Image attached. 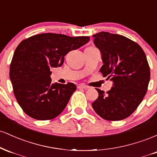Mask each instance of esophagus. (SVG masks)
Instances as JSON below:
<instances>
[{"mask_svg": "<svg viewBox=\"0 0 157 157\" xmlns=\"http://www.w3.org/2000/svg\"><path fill=\"white\" fill-rule=\"evenodd\" d=\"M78 88L79 89H89V86H85V85H79L78 86Z\"/></svg>", "mask_w": 157, "mask_h": 157, "instance_id": "esophagus-1", "label": "esophagus"}]
</instances>
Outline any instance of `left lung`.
<instances>
[{
	"instance_id": "left-lung-1",
	"label": "left lung",
	"mask_w": 157,
	"mask_h": 157,
	"mask_svg": "<svg viewBox=\"0 0 157 157\" xmlns=\"http://www.w3.org/2000/svg\"><path fill=\"white\" fill-rule=\"evenodd\" d=\"M93 37L103 63L100 71L113 82V87L107 94L97 89L98 97L92 107L104 120H123L136 109L146 94L150 80L146 56L136 43L122 35L101 32Z\"/></svg>"
}]
</instances>
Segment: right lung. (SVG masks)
Returning <instances> with one entry per match:
<instances>
[{"label": "right lung", "mask_w": 157, "mask_h": 157, "mask_svg": "<svg viewBox=\"0 0 157 157\" xmlns=\"http://www.w3.org/2000/svg\"><path fill=\"white\" fill-rule=\"evenodd\" d=\"M89 40L83 36L43 33L20 43L10 65V78L16 100L28 116L47 120L63 111L77 87L72 82L52 83L50 69L62 66L68 52Z\"/></svg>", "instance_id": "obj_1"}]
</instances>
